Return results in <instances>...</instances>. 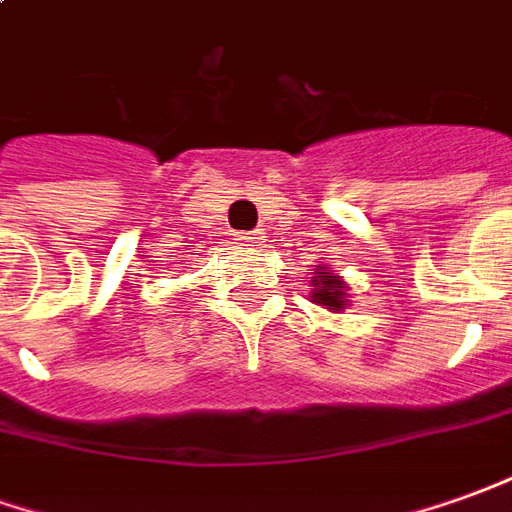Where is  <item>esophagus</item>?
<instances>
[{"label": "esophagus", "mask_w": 512, "mask_h": 512, "mask_svg": "<svg viewBox=\"0 0 512 512\" xmlns=\"http://www.w3.org/2000/svg\"><path fill=\"white\" fill-rule=\"evenodd\" d=\"M239 239H245V242H250V245H262V231H250V234L239 236Z\"/></svg>", "instance_id": "esophagus-1"}]
</instances>
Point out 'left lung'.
<instances>
[{
  "mask_svg": "<svg viewBox=\"0 0 512 512\" xmlns=\"http://www.w3.org/2000/svg\"><path fill=\"white\" fill-rule=\"evenodd\" d=\"M312 301L317 306H323V309H329V312H343L345 306H348V287H345V281L337 273H331L329 267H320L317 264L315 276H312Z\"/></svg>",
  "mask_w": 512,
  "mask_h": 512,
  "instance_id": "8db88e82",
  "label": "left lung"
}]
</instances>
